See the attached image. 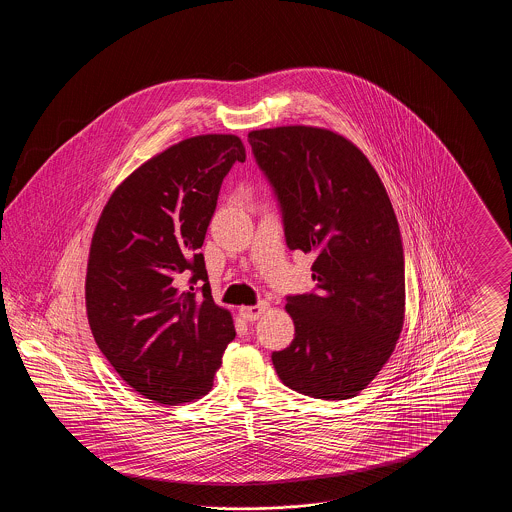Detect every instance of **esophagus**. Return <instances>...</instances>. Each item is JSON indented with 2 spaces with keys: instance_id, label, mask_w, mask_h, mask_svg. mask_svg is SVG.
<instances>
[{
  "instance_id": "1",
  "label": "esophagus",
  "mask_w": 512,
  "mask_h": 512,
  "mask_svg": "<svg viewBox=\"0 0 512 512\" xmlns=\"http://www.w3.org/2000/svg\"><path fill=\"white\" fill-rule=\"evenodd\" d=\"M268 309V303H259V305H251V307H240V315L247 322H253V320H257L259 317H263L265 315V311Z\"/></svg>"
}]
</instances>
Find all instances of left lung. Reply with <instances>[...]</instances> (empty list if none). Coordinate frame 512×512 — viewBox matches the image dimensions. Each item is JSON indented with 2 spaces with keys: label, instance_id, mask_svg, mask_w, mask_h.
<instances>
[{
  "label": "left lung",
  "instance_id": "obj_1",
  "mask_svg": "<svg viewBox=\"0 0 512 512\" xmlns=\"http://www.w3.org/2000/svg\"><path fill=\"white\" fill-rule=\"evenodd\" d=\"M247 140L280 203L286 244L317 253V290L288 297L295 338L272 365L303 395L355 397L388 363L405 320V259L388 192L365 153L332 130L276 126Z\"/></svg>",
  "mask_w": 512,
  "mask_h": 512
}]
</instances>
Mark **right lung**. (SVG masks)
<instances>
[{
    "instance_id": "right-lung-1",
    "label": "right lung",
    "mask_w": 512,
    "mask_h": 512,
    "mask_svg": "<svg viewBox=\"0 0 512 512\" xmlns=\"http://www.w3.org/2000/svg\"><path fill=\"white\" fill-rule=\"evenodd\" d=\"M236 161L244 163L245 147L234 134L182 140L122 182L94 230L86 272L94 340L130 388L161 405L190 403L211 390L236 338L199 253ZM188 275L191 290L180 291Z\"/></svg>"
}]
</instances>
